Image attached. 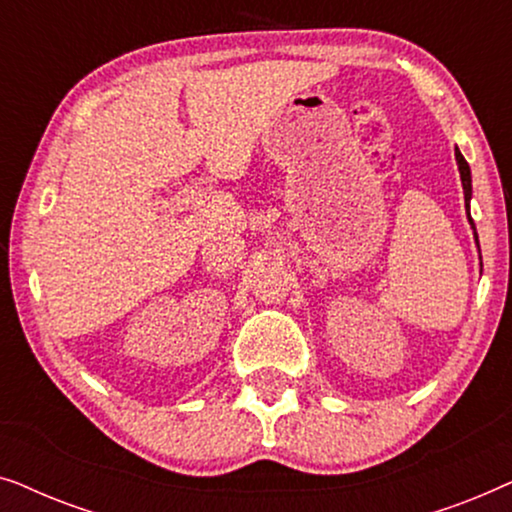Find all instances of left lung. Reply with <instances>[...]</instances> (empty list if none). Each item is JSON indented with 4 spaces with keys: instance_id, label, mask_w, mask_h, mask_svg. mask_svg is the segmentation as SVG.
<instances>
[{
    "instance_id": "obj_1",
    "label": "left lung",
    "mask_w": 512,
    "mask_h": 512,
    "mask_svg": "<svg viewBox=\"0 0 512 512\" xmlns=\"http://www.w3.org/2000/svg\"><path fill=\"white\" fill-rule=\"evenodd\" d=\"M454 158H457V167H459V177H461V186H464V200H466V216L468 223L473 228V237H475V247L480 251V242H478V233H475V223L471 219V198H473V184H471V167H468L466 158L461 156L459 149H454ZM480 268H482V256H480Z\"/></svg>"
}]
</instances>
